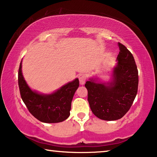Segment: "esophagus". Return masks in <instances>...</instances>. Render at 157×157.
Returning <instances> with one entry per match:
<instances>
[{
	"label": "esophagus",
	"instance_id": "34e87169",
	"mask_svg": "<svg viewBox=\"0 0 157 157\" xmlns=\"http://www.w3.org/2000/svg\"><path fill=\"white\" fill-rule=\"evenodd\" d=\"M78 79H79V82H80L81 85L84 84L86 82V75L85 74H79Z\"/></svg>",
	"mask_w": 157,
	"mask_h": 157
}]
</instances>
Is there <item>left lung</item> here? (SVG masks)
I'll use <instances>...</instances> for the list:
<instances>
[{
    "instance_id": "8db88e82",
    "label": "left lung",
    "mask_w": 157,
    "mask_h": 157,
    "mask_svg": "<svg viewBox=\"0 0 157 157\" xmlns=\"http://www.w3.org/2000/svg\"><path fill=\"white\" fill-rule=\"evenodd\" d=\"M119 44V61L113 69V81L106 85L88 81V101L92 112L100 119L114 121L124 117L134 102L138 91L139 74L132 53Z\"/></svg>"
}]
</instances>
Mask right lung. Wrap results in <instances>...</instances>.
<instances>
[{"label":"right lung","instance_id":"add662e5","mask_svg":"<svg viewBox=\"0 0 157 157\" xmlns=\"http://www.w3.org/2000/svg\"><path fill=\"white\" fill-rule=\"evenodd\" d=\"M21 62L18 69V81L20 94L29 112L40 121L58 123L66 120L70 116L71 101L79 86L76 78L62 86L50 95H41L31 91L28 86L21 71Z\"/></svg>","mask_w":157,"mask_h":157}]
</instances>
